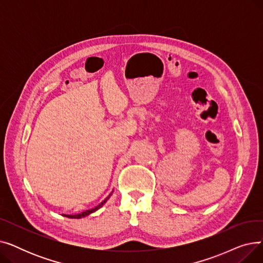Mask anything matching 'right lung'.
<instances>
[{
  "label": "right lung",
  "instance_id": "add662e5",
  "mask_svg": "<svg viewBox=\"0 0 263 263\" xmlns=\"http://www.w3.org/2000/svg\"><path fill=\"white\" fill-rule=\"evenodd\" d=\"M108 199V197L107 198H105L101 203H99L98 205L97 206H95L93 209H90V210H86V211H84V212H82V213H79V214H74V215H69V214H65V216H67V217H69V218H82V217H85V216H87V215H89L90 213H92V212H95V211H97L98 209H100L101 206L106 202V200Z\"/></svg>",
  "mask_w": 263,
  "mask_h": 263
}]
</instances>
